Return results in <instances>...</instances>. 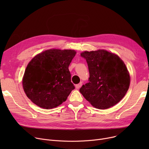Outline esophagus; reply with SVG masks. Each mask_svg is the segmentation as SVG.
<instances>
[{
    "mask_svg": "<svg viewBox=\"0 0 149 149\" xmlns=\"http://www.w3.org/2000/svg\"><path fill=\"white\" fill-rule=\"evenodd\" d=\"M81 85H82V83H81H81H79V84H76V85H75V88H76V89H79L80 88H81Z\"/></svg>",
    "mask_w": 149,
    "mask_h": 149,
    "instance_id": "obj_1",
    "label": "esophagus"
}]
</instances>
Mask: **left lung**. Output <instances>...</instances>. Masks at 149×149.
I'll return each instance as SVG.
<instances>
[{
	"label": "left lung",
	"mask_w": 149,
	"mask_h": 149,
	"mask_svg": "<svg viewBox=\"0 0 149 149\" xmlns=\"http://www.w3.org/2000/svg\"><path fill=\"white\" fill-rule=\"evenodd\" d=\"M89 72V83L80 92L95 108L106 109L119 103L127 93L130 75L123 61L117 55L106 50L84 51Z\"/></svg>",
	"instance_id": "8db88e82"
}]
</instances>
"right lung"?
<instances>
[{
  "mask_svg": "<svg viewBox=\"0 0 149 149\" xmlns=\"http://www.w3.org/2000/svg\"><path fill=\"white\" fill-rule=\"evenodd\" d=\"M76 51L51 49L37 54L26 66L22 84L28 98L43 109L56 107L75 89L69 66Z\"/></svg>",
  "mask_w": 149,
  "mask_h": 149,
  "instance_id": "1",
  "label": "right lung"
}]
</instances>
